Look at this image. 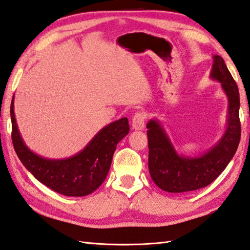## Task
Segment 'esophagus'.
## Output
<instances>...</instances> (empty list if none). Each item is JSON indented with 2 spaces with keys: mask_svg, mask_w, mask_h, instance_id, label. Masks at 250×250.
<instances>
[{
  "mask_svg": "<svg viewBox=\"0 0 250 250\" xmlns=\"http://www.w3.org/2000/svg\"><path fill=\"white\" fill-rule=\"evenodd\" d=\"M145 119H146V116L144 112L142 111L136 112V114L133 116V118H132V128L134 130H143L145 126Z\"/></svg>",
  "mask_w": 250,
  "mask_h": 250,
  "instance_id": "34e87169",
  "label": "esophagus"
}]
</instances>
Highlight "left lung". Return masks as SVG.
<instances>
[{
    "label": "left lung",
    "instance_id": "left-lung-1",
    "mask_svg": "<svg viewBox=\"0 0 250 250\" xmlns=\"http://www.w3.org/2000/svg\"><path fill=\"white\" fill-rule=\"evenodd\" d=\"M210 77L221 83L229 100L228 126L218 143L199 157H187L175 151L157 120L146 125L148 138V170L155 184L169 193H184L207 187L227 168L241 140L239 93L223 58L213 56Z\"/></svg>",
    "mask_w": 250,
    "mask_h": 250
}]
</instances>
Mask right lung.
I'll return each instance as SVG.
<instances>
[{
    "mask_svg": "<svg viewBox=\"0 0 250 250\" xmlns=\"http://www.w3.org/2000/svg\"><path fill=\"white\" fill-rule=\"evenodd\" d=\"M12 141L22 165L38 181L65 196H85L104 182L117 144L129 133L128 118H121L103 128L80 153L66 159H47L29 149L19 133L11 104Z\"/></svg>",
    "mask_w": 250,
    "mask_h": 250,
    "instance_id": "add662e5",
    "label": "right lung"
}]
</instances>
